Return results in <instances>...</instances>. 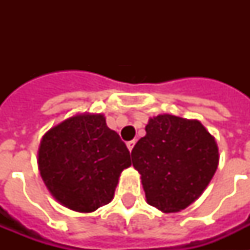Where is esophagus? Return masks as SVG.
Instances as JSON below:
<instances>
[{"instance_id": "34e87169", "label": "esophagus", "mask_w": 250, "mask_h": 250, "mask_svg": "<svg viewBox=\"0 0 250 250\" xmlns=\"http://www.w3.org/2000/svg\"><path fill=\"white\" fill-rule=\"evenodd\" d=\"M135 144H136V141L135 140L128 141V143H127V148H128L129 152H132V149H133V146H135Z\"/></svg>"}]
</instances>
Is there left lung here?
I'll list each match as a JSON object with an SVG mask.
<instances>
[{
	"label": "left lung",
	"instance_id": "obj_1",
	"mask_svg": "<svg viewBox=\"0 0 250 250\" xmlns=\"http://www.w3.org/2000/svg\"><path fill=\"white\" fill-rule=\"evenodd\" d=\"M145 131L131 157L146 202L164 213H178L213 179L219 164L217 141L197 119L171 114L149 118Z\"/></svg>",
	"mask_w": 250,
	"mask_h": 250
}]
</instances>
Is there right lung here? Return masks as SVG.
Returning <instances> with one entry per match:
<instances>
[{"label": "right lung", "mask_w": 250, "mask_h": 250, "mask_svg": "<svg viewBox=\"0 0 250 250\" xmlns=\"http://www.w3.org/2000/svg\"><path fill=\"white\" fill-rule=\"evenodd\" d=\"M45 186L61 205L92 213L114 197L129 152L104 114L80 113L49 129L37 153Z\"/></svg>", "instance_id": "right-lung-1"}]
</instances>
